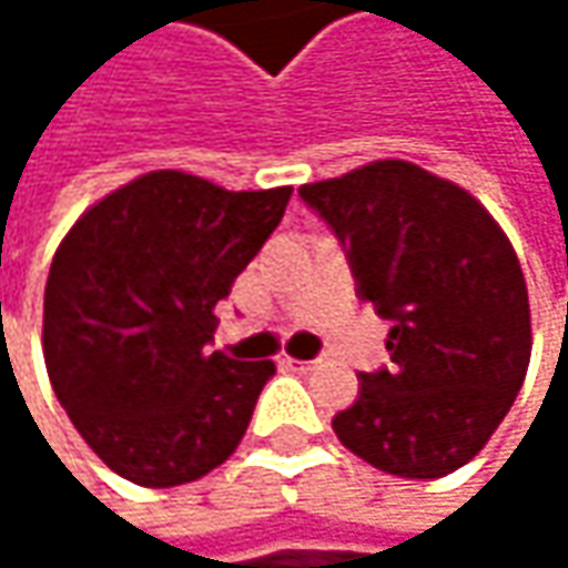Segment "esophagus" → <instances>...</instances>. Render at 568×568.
<instances>
[{"mask_svg": "<svg viewBox=\"0 0 568 568\" xmlns=\"http://www.w3.org/2000/svg\"><path fill=\"white\" fill-rule=\"evenodd\" d=\"M283 365H285V368H292V372H308V368H312L315 362H302V358H288V355H285Z\"/></svg>", "mask_w": 568, "mask_h": 568, "instance_id": "esophagus-1", "label": "esophagus"}]
</instances>
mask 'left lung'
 <instances>
[{"label": "left lung", "instance_id": "left-lung-1", "mask_svg": "<svg viewBox=\"0 0 568 568\" xmlns=\"http://www.w3.org/2000/svg\"><path fill=\"white\" fill-rule=\"evenodd\" d=\"M298 196L338 236L358 298L392 322V365L362 372L332 430L385 474H454L500 427L529 365L510 240L467 190L407 161L305 183Z\"/></svg>", "mask_w": 568, "mask_h": 568}]
</instances>
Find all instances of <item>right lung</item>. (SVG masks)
<instances>
[{"label":"right lung","instance_id":"right-lung-1","mask_svg":"<svg viewBox=\"0 0 568 568\" xmlns=\"http://www.w3.org/2000/svg\"><path fill=\"white\" fill-rule=\"evenodd\" d=\"M288 196L292 186L233 193L154 171L61 240L45 283V368L78 434L124 480H200L243 440L276 365L213 352V308Z\"/></svg>","mask_w":568,"mask_h":568}]
</instances>
